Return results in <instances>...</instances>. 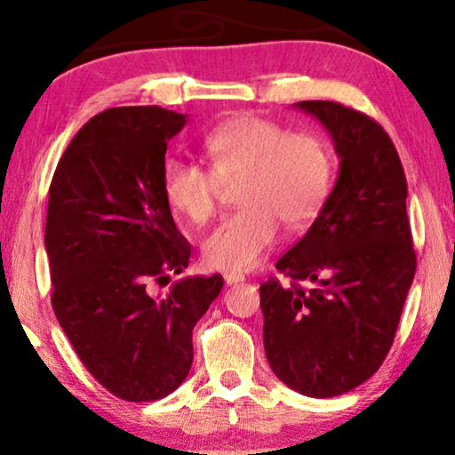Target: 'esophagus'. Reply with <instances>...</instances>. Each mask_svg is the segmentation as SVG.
<instances>
[{
  "mask_svg": "<svg viewBox=\"0 0 455 455\" xmlns=\"http://www.w3.org/2000/svg\"><path fill=\"white\" fill-rule=\"evenodd\" d=\"M223 279H226L228 285H238V283L244 282V275H240V273H226Z\"/></svg>",
  "mask_w": 455,
  "mask_h": 455,
  "instance_id": "34e87169",
  "label": "esophagus"
}]
</instances>
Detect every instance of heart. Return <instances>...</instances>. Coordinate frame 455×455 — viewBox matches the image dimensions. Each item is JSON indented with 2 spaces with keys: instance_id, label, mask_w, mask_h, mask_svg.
Instances as JSON below:
<instances>
[{
  "instance_id": "1",
  "label": "heart",
  "mask_w": 455,
  "mask_h": 455,
  "mask_svg": "<svg viewBox=\"0 0 455 455\" xmlns=\"http://www.w3.org/2000/svg\"><path fill=\"white\" fill-rule=\"evenodd\" d=\"M211 169L170 159L164 170L167 204L190 223L215 213L220 182L242 178L235 201L242 204L203 242L211 269L251 271L279 235V221L298 229L319 213L333 182L335 161L325 139L291 132L267 117L242 114L217 124L204 136Z\"/></svg>"
}]
</instances>
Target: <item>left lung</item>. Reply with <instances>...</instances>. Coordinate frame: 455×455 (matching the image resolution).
<instances>
[{
    "mask_svg": "<svg viewBox=\"0 0 455 455\" xmlns=\"http://www.w3.org/2000/svg\"><path fill=\"white\" fill-rule=\"evenodd\" d=\"M294 109L327 130L339 170L313 226L275 263L315 288L260 285L263 344L279 381L333 397L375 375L394 344L416 271L408 186L394 142L369 116L333 101Z\"/></svg>",
    "mask_w": 455,
    "mask_h": 455,
    "instance_id": "1",
    "label": "left lung"
}]
</instances>
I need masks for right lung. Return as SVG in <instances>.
I'll list each match as a JSON object with an SVG mask.
<instances>
[{"label": "right lung", "instance_id": "obj_1", "mask_svg": "<svg viewBox=\"0 0 455 455\" xmlns=\"http://www.w3.org/2000/svg\"><path fill=\"white\" fill-rule=\"evenodd\" d=\"M188 116L111 108L78 130L49 188L45 251L52 304L92 377L128 402L176 391L192 366V329L221 275L182 277L190 260L164 196L167 142Z\"/></svg>", "mask_w": 455, "mask_h": 455}]
</instances>
